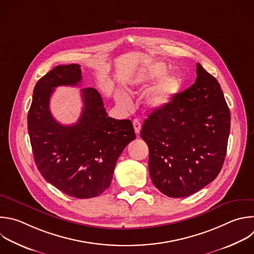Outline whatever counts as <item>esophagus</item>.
I'll return each mask as SVG.
<instances>
[{
    "label": "esophagus",
    "mask_w": 254,
    "mask_h": 254,
    "mask_svg": "<svg viewBox=\"0 0 254 254\" xmlns=\"http://www.w3.org/2000/svg\"><path fill=\"white\" fill-rule=\"evenodd\" d=\"M132 125H133V128H134L135 133H136V134H139V132H140V128H141V125H140L139 121L134 120V121L132 122Z\"/></svg>",
    "instance_id": "34e87169"
}]
</instances>
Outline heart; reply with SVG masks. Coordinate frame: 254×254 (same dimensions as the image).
<instances>
[{
    "mask_svg": "<svg viewBox=\"0 0 254 254\" xmlns=\"http://www.w3.org/2000/svg\"><path fill=\"white\" fill-rule=\"evenodd\" d=\"M170 69V66L163 62L150 63L134 72L127 79L126 87L128 92L133 93L135 90L151 86L161 78L143 99V106L147 111L160 112L174 103L184 87L181 75L176 73L166 75ZM116 101L126 110L130 108V100L124 93H117Z\"/></svg>",
    "mask_w": 254,
    "mask_h": 254,
    "instance_id": "b5f03b06",
    "label": "heart"
}]
</instances>
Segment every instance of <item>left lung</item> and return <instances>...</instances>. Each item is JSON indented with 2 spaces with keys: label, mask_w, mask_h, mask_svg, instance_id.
<instances>
[{
  "label": "left lung",
  "mask_w": 254,
  "mask_h": 254,
  "mask_svg": "<svg viewBox=\"0 0 254 254\" xmlns=\"http://www.w3.org/2000/svg\"><path fill=\"white\" fill-rule=\"evenodd\" d=\"M196 74L195 82L173 104L148 116L140 131L148 146L153 186L175 198L214 181L226 154L230 112L220 84L200 64Z\"/></svg>",
  "instance_id": "obj_1"
}]
</instances>
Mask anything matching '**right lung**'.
I'll use <instances>...</instances> for the list:
<instances>
[{"mask_svg": "<svg viewBox=\"0 0 254 254\" xmlns=\"http://www.w3.org/2000/svg\"><path fill=\"white\" fill-rule=\"evenodd\" d=\"M80 65H57L36 83L28 114V130L35 162L43 178L75 198L102 194L112 183L117 160L135 138L129 120L108 117L100 93L82 89L83 108L70 126L58 123L50 112L55 88L77 86Z\"/></svg>", "mask_w": 254, "mask_h": 254, "instance_id": "right-lung-1", "label": "right lung"}]
</instances>
